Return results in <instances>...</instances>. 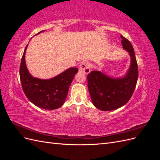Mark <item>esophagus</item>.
Masks as SVG:
<instances>
[{"instance_id": "obj_1", "label": "esophagus", "mask_w": 160, "mask_h": 160, "mask_svg": "<svg viewBox=\"0 0 160 160\" xmlns=\"http://www.w3.org/2000/svg\"><path fill=\"white\" fill-rule=\"evenodd\" d=\"M79 70L80 72H83L84 74H88L90 72V65L88 62H83L79 65Z\"/></svg>"}]
</instances>
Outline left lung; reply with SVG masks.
I'll list each match as a JSON object with an SVG mask.
<instances>
[{
	"mask_svg": "<svg viewBox=\"0 0 160 160\" xmlns=\"http://www.w3.org/2000/svg\"><path fill=\"white\" fill-rule=\"evenodd\" d=\"M123 49L130 56V66L121 77H113L99 71L88 75V86L91 101L96 108L108 111L117 109L126 104L133 93L138 79V68L133 48L131 42L121 35Z\"/></svg>",
	"mask_w": 160,
	"mask_h": 160,
	"instance_id": "8db88e82",
	"label": "left lung"
}]
</instances>
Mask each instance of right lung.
Listing matches in <instances>:
<instances>
[{
    "mask_svg": "<svg viewBox=\"0 0 160 160\" xmlns=\"http://www.w3.org/2000/svg\"><path fill=\"white\" fill-rule=\"evenodd\" d=\"M43 31H45L37 35ZM27 47L28 45L24 51L20 67V79L24 93L28 100L38 108L50 110L59 108L65 103L69 87L78 72V68L71 67L48 79L34 77L26 65L25 53Z\"/></svg>",
    "mask_w": 160,
    "mask_h": 160,
    "instance_id": "1",
    "label": "right lung"
}]
</instances>
